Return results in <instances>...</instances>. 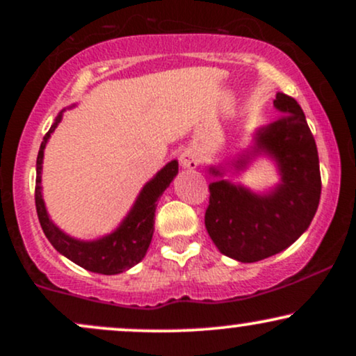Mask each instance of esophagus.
Returning a JSON list of instances; mask_svg holds the SVG:
<instances>
[{"instance_id": "1", "label": "esophagus", "mask_w": 356, "mask_h": 356, "mask_svg": "<svg viewBox=\"0 0 356 356\" xmlns=\"http://www.w3.org/2000/svg\"><path fill=\"white\" fill-rule=\"evenodd\" d=\"M181 164L186 169H194L197 165V157H195V154L192 150H184L181 154Z\"/></svg>"}]
</instances>
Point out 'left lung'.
<instances>
[{"label": "left lung", "mask_w": 356, "mask_h": 356, "mask_svg": "<svg viewBox=\"0 0 356 356\" xmlns=\"http://www.w3.org/2000/svg\"><path fill=\"white\" fill-rule=\"evenodd\" d=\"M275 107L283 115L257 130L254 147L232 165L244 170L257 155H269L281 182L266 194L224 179L209 184L206 229L222 254L241 263H256L291 246L308 229L320 204V161L303 110L284 93H276ZM209 170L222 175L216 167Z\"/></svg>", "instance_id": "8db88e82"}]
</instances>
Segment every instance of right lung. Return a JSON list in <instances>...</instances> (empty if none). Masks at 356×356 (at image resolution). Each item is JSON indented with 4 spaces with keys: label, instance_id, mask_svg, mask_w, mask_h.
Returning <instances> with one entry per match:
<instances>
[{
    "label": "right lung",
    "instance_id": "right-lung-1",
    "mask_svg": "<svg viewBox=\"0 0 356 356\" xmlns=\"http://www.w3.org/2000/svg\"><path fill=\"white\" fill-rule=\"evenodd\" d=\"M60 120L61 113L55 118V124L50 127L47 136L43 137V142L38 150V157H36L35 204L42 229L51 243V246L60 254L68 257V259L83 269H87V271L99 273V275H118V273H124L144 259L150 241H152L157 201L162 195V192L169 187V184L177 175L179 162H169L164 169H161L155 174L152 181L145 184L134 207L115 231L95 241H80L70 238V236L65 234L63 231L53 224V220L47 212V207H44L42 195L43 152L48 138H50L53 130L56 129V125L60 124Z\"/></svg>",
    "mask_w": 356,
    "mask_h": 356
}]
</instances>
